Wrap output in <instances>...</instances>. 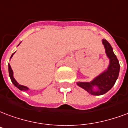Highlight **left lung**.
Returning a JSON list of instances; mask_svg holds the SVG:
<instances>
[{"label": "left lung", "instance_id": "left-lung-1", "mask_svg": "<svg viewBox=\"0 0 128 128\" xmlns=\"http://www.w3.org/2000/svg\"><path fill=\"white\" fill-rule=\"evenodd\" d=\"M102 43L104 46L106 56L110 60L108 68L94 78L91 82L77 83L79 87L84 89L92 95H102L108 92L114 85L120 73V62L113 53L111 45L105 39L102 40ZM95 87L96 89H94Z\"/></svg>", "mask_w": 128, "mask_h": 128}]
</instances>
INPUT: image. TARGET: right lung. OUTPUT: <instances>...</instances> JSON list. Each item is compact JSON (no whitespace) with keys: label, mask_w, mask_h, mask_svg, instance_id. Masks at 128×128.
Here are the masks:
<instances>
[{"label":"right lung","mask_w":128,"mask_h":128,"mask_svg":"<svg viewBox=\"0 0 128 128\" xmlns=\"http://www.w3.org/2000/svg\"><path fill=\"white\" fill-rule=\"evenodd\" d=\"M14 54H15V52H14L13 54L11 55V56L10 58H12V56H14ZM8 74H9V76H10V78H11V82L13 83V84H14V86H16V88H18L19 90H22V91L28 90H29V89H28V88H27V87H26V86H22V85H20V84H19V83H18L17 81H16V79L14 78V72H13V70L11 69V67L9 64H8Z\"/></svg>","instance_id":"1"}]
</instances>
